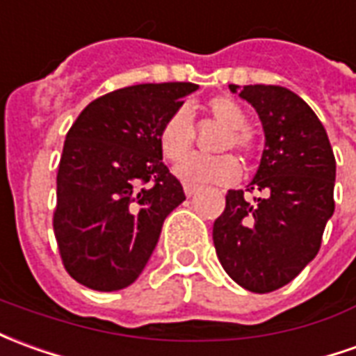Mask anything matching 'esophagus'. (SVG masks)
<instances>
[{"instance_id": "esophagus-1", "label": "esophagus", "mask_w": 356, "mask_h": 356, "mask_svg": "<svg viewBox=\"0 0 356 356\" xmlns=\"http://www.w3.org/2000/svg\"><path fill=\"white\" fill-rule=\"evenodd\" d=\"M183 188H185V195L188 196V198L198 193V186L191 185V183H185V185H183Z\"/></svg>"}]
</instances>
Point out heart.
Segmentation results:
<instances>
[{
  "label": "heart",
  "mask_w": 356,
  "mask_h": 356,
  "mask_svg": "<svg viewBox=\"0 0 356 356\" xmlns=\"http://www.w3.org/2000/svg\"><path fill=\"white\" fill-rule=\"evenodd\" d=\"M204 111L225 127L218 143L213 146L216 152H231L237 150L243 160H250L256 152L254 136L247 129V113L237 102L216 96L204 104ZM195 138V129L185 109L173 111L165 123L160 127L158 144L163 158L170 161H179L188 154ZM177 175L191 185H231L241 177V165L231 154H216V156H188L177 165Z\"/></svg>",
  "instance_id": "1"
}]
</instances>
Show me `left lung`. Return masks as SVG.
<instances>
[{
    "instance_id": "8db88e82",
    "label": "left lung",
    "mask_w": 356,
    "mask_h": 356,
    "mask_svg": "<svg viewBox=\"0 0 356 356\" xmlns=\"http://www.w3.org/2000/svg\"><path fill=\"white\" fill-rule=\"evenodd\" d=\"M256 109L266 148L248 193L227 191L213 221V247L241 287L270 293L295 280L318 254L334 213L335 158L324 125L295 92L272 84H229Z\"/></svg>"
}]
</instances>
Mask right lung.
I'll use <instances>...</instances> for the list:
<instances>
[{
	"label": "right lung",
	"mask_w": 356,
	"mask_h": 356,
	"mask_svg": "<svg viewBox=\"0 0 356 356\" xmlns=\"http://www.w3.org/2000/svg\"><path fill=\"white\" fill-rule=\"evenodd\" d=\"M198 84H136L104 94L69 129L57 170L54 233L67 273L94 291L140 275L168 213L185 200L161 161L160 127Z\"/></svg>",
	"instance_id": "1"
}]
</instances>
